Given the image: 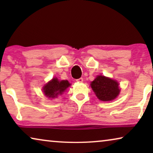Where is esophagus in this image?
Here are the masks:
<instances>
[{
    "label": "esophagus",
    "instance_id": "esophagus-1",
    "mask_svg": "<svg viewBox=\"0 0 153 153\" xmlns=\"http://www.w3.org/2000/svg\"><path fill=\"white\" fill-rule=\"evenodd\" d=\"M76 82H79V83H82L83 80V78H79L78 79H76Z\"/></svg>",
    "mask_w": 153,
    "mask_h": 153
}]
</instances>
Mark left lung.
Listing matches in <instances>:
<instances>
[{
  "label": "left lung",
  "mask_w": 153,
  "mask_h": 153,
  "mask_svg": "<svg viewBox=\"0 0 153 153\" xmlns=\"http://www.w3.org/2000/svg\"><path fill=\"white\" fill-rule=\"evenodd\" d=\"M91 86L98 99L104 102L116 99L120 91L117 81L102 75H98L92 81Z\"/></svg>",
  "instance_id": "obj_1"
}]
</instances>
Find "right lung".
<instances>
[{
	"label": "right lung",
	"instance_id": "obj_1",
	"mask_svg": "<svg viewBox=\"0 0 153 153\" xmlns=\"http://www.w3.org/2000/svg\"><path fill=\"white\" fill-rule=\"evenodd\" d=\"M71 84L67 80L59 81L57 78H53L44 85L42 91L45 96L49 99H54L62 93Z\"/></svg>",
	"mask_w": 153,
	"mask_h": 153
}]
</instances>
